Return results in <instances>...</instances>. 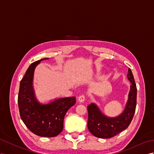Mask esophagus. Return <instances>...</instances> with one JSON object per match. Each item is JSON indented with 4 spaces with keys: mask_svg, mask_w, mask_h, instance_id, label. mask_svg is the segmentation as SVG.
Instances as JSON below:
<instances>
[{
    "mask_svg": "<svg viewBox=\"0 0 154 154\" xmlns=\"http://www.w3.org/2000/svg\"><path fill=\"white\" fill-rule=\"evenodd\" d=\"M85 96H81L78 97V101L81 102V103H83V102L85 101Z\"/></svg>",
    "mask_w": 154,
    "mask_h": 154,
    "instance_id": "obj_1",
    "label": "esophagus"
}]
</instances>
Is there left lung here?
Here are the masks:
<instances>
[{"mask_svg":"<svg viewBox=\"0 0 154 154\" xmlns=\"http://www.w3.org/2000/svg\"><path fill=\"white\" fill-rule=\"evenodd\" d=\"M127 77L131 85L128 101L120 115L109 117L104 115L96 103H92L88 106V129L95 137L109 139L124 131L131 123L137 105V86L130 69H128Z\"/></svg>","mask_w":154,"mask_h":154,"instance_id":"left-lung-1","label":"left lung"}]
</instances>
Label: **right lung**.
I'll list each match as a JSON object with an SVG mask.
<instances>
[{
  "label": "right lung",
  "mask_w": 154,
  "mask_h": 154,
  "mask_svg": "<svg viewBox=\"0 0 154 154\" xmlns=\"http://www.w3.org/2000/svg\"><path fill=\"white\" fill-rule=\"evenodd\" d=\"M47 59L34 62L27 69L20 82L18 106L21 120L30 131L40 137H53L62 132L64 116L75 104L76 98H58L46 104L38 101L33 86L34 70L41 61Z\"/></svg>",
  "instance_id": "1"
}]
</instances>
